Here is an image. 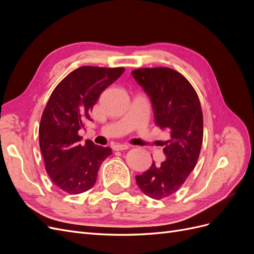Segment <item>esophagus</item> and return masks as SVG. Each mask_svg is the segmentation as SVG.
Segmentation results:
<instances>
[{
  "label": "esophagus",
  "instance_id": "34e87169",
  "mask_svg": "<svg viewBox=\"0 0 254 254\" xmlns=\"http://www.w3.org/2000/svg\"><path fill=\"white\" fill-rule=\"evenodd\" d=\"M129 148V145L127 144H117L113 146L114 150H126Z\"/></svg>",
  "mask_w": 254,
  "mask_h": 254
}]
</instances>
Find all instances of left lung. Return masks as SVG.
<instances>
[{"label": "left lung", "instance_id": "8db88e82", "mask_svg": "<svg viewBox=\"0 0 254 254\" xmlns=\"http://www.w3.org/2000/svg\"><path fill=\"white\" fill-rule=\"evenodd\" d=\"M131 74L150 98L156 125L171 132L164 162H152L135 176L143 193L160 200L176 193L196 166L203 140L201 105L190 81L173 68L143 67Z\"/></svg>", "mask_w": 254, "mask_h": 254}]
</instances>
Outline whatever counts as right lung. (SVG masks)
<instances>
[{
	"label": "right lung",
	"mask_w": 254,
	"mask_h": 254,
	"mask_svg": "<svg viewBox=\"0 0 254 254\" xmlns=\"http://www.w3.org/2000/svg\"><path fill=\"white\" fill-rule=\"evenodd\" d=\"M124 67L84 65L76 68L54 89L39 125V144L45 171L57 188L71 195L94 186L110 147L87 140L81 145L79 129L91 121L98 96L124 73Z\"/></svg>",
	"instance_id": "right-lung-1"
}]
</instances>
